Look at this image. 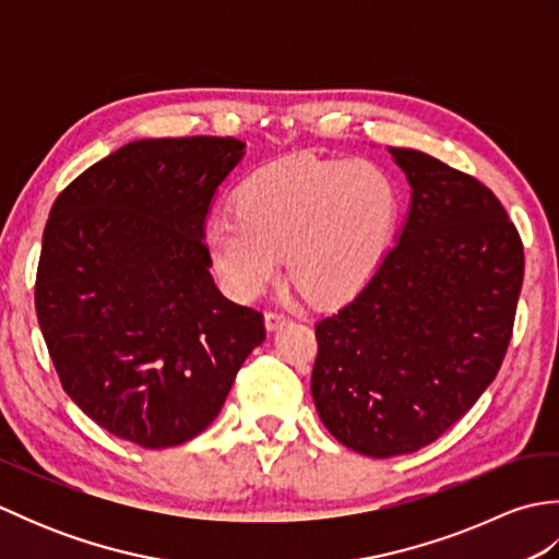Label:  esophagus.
Segmentation results:
<instances>
[{"label":"esophagus","instance_id":"34e87169","mask_svg":"<svg viewBox=\"0 0 559 559\" xmlns=\"http://www.w3.org/2000/svg\"><path fill=\"white\" fill-rule=\"evenodd\" d=\"M264 322H266V329H269V331H276L278 326L288 324L290 317L283 314V312H276V310H269V312L264 314Z\"/></svg>","mask_w":559,"mask_h":559}]
</instances>
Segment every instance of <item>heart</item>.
<instances>
[{
    "label": "heart",
    "mask_w": 559,
    "mask_h": 559,
    "mask_svg": "<svg viewBox=\"0 0 559 559\" xmlns=\"http://www.w3.org/2000/svg\"><path fill=\"white\" fill-rule=\"evenodd\" d=\"M394 216V185L377 165L293 156L249 177L237 213L209 221L206 245L237 300L264 293L288 254L295 286L314 302H336L374 271Z\"/></svg>",
    "instance_id": "1"
}]
</instances>
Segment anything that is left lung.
I'll return each mask as SVG.
<instances>
[{"label":"left lung","instance_id":"1","mask_svg":"<svg viewBox=\"0 0 559 559\" xmlns=\"http://www.w3.org/2000/svg\"><path fill=\"white\" fill-rule=\"evenodd\" d=\"M413 199L360 293L314 324L312 396L341 444L389 459L466 415L512 341L524 245L488 187L427 153L389 148Z\"/></svg>","mask_w":559,"mask_h":559}]
</instances>
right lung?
<instances>
[{
  "label": "right lung",
  "instance_id": "add662e5",
  "mask_svg": "<svg viewBox=\"0 0 559 559\" xmlns=\"http://www.w3.org/2000/svg\"><path fill=\"white\" fill-rule=\"evenodd\" d=\"M233 136L144 139L55 199L35 312L59 382L103 430L185 444L223 408L264 314L216 288L204 223L240 163Z\"/></svg>",
  "mask_w": 559,
  "mask_h": 559
}]
</instances>
